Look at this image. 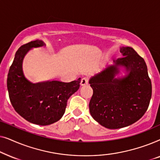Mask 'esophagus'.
Returning a JSON list of instances; mask_svg holds the SVG:
<instances>
[{"mask_svg": "<svg viewBox=\"0 0 160 160\" xmlns=\"http://www.w3.org/2000/svg\"><path fill=\"white\" fill-rule=\"evenodd\" d=\"M89 83V79L87 78H83L82 81H81V85L82 86H84V85L88 84Z\"/></svg>", "mask_w": 160, "mask_h": 160, "instance_id": "34e87169", "label": "esophagus"}]
</instances>
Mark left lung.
Masks as SVG:
<instances>
[{
    "instance_id": "8db88e82",
    "label": "left lung",
    "mask_w": 160,
    "mask_h": 160,
    "mask_svg": "<svg viewBox=\"0 0 160 160\" xmlns=\"http://www.w3.org/2000/svg\"><path fill=\"white\" fill-rule=\"evenodd\" d=\"M120 52L122 58L89 81L93 89L89 112L96 122L108 129L136 122L146 113L152 98V82L143 58L130 47H122ZM122 68L126 75L116 78Z\"/></svg>"
}]
</instances>
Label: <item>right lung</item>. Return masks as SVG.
<instances>
[{
    "instance_id": "right-lung-1",
    "label": "right lung",
    "mask_w": 160,
    "mask_h": 160,
    "mask_svg": "<svg viewBox=\"0 0 160 160\" xmlns=\"http://www.w3.org/2000/svg\"><path fill=\"white\" fill-rule=\"evenodd\" d=\"M46 46L36 40L17 50L7 77V89L14 110L29 122L49 125L60 120L64 114L68 98L79 89L81 78L71 82L59 81L32 83L24 75L22 62L32 48Z\"/></svg>"
}]
</instances>
